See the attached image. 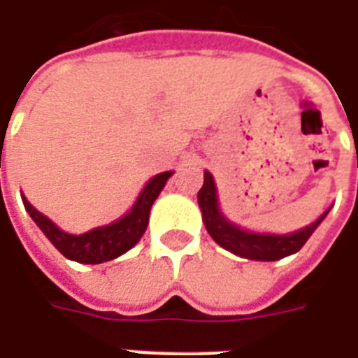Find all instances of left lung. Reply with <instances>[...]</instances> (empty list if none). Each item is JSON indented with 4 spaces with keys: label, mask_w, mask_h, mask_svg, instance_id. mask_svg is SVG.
Wrapping results in <instances>:
<instances>
[{
    "label": "left lung",
    "mask_w": 358,
    "mask_h": 358,
    "mask_svg": "<svg viewBox=\"0 0 358 358\" xmlns=\"http://www.w3.org/2000/svg\"><path fill=\"white\" fill-rule=\"evenodd\" d=\"M197 201H199L203 222H205L208 235L229 252L237 254L246 260L258 262H275L298 252L301 246L306 245V241L311 237V233L319 227L320 222L330 213V208H328L327 213L322 214L319 220H315L311 226L303 227L300 231L288 233V235L246 231L243 227L231 224L224 214L220 213L218 193H216V184H214L210 172H205V182L197 193Z\"/></svg>",
    "instance_id": "1"
}]
</instances>
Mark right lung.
Masks as SVG:
<instances>
[{
  "label": "right lung",
  "instance_id": "obj_1",
  "mask_svg": "<svg viewBox=\"0 0 358 358\" xmlns=\"http://www.w3.org/2000/svg\"><path fill=\"white\" fill-rule=\"evenodd\" d=\"M171 176V171L153 176L145 184L136 203L132 205L131 213H127L123 218H119L110 226L94 227L91 231L81 233V235L62 231L47 216L36 210L24 195L22 203L31 220L45 233V237L51 241L55 248H58V252L64 254L68 260L79 262V264H102V262H110L121 254H125L138 243L148 227V222H150V210H152L153 201L157 199V195L165 187L166 180Z\"/></svg>",
  "mask_w": 358,
  "mask_h": 358
}]
</instances>
